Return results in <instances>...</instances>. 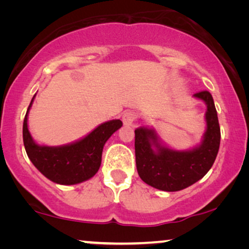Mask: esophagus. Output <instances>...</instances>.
Masks as SVG:
<instances>
[{
    "instance_id": "1",
    "label": "esophagus",
    "mask_w": 249,
    "mask_h": 249,
    "mask_svg": "<svg viewBox=\"0 0 249 249\" xmlns=\"http://www.w3.org/2000/svg\"><path fill=\"white\" fill-rule=\"evenodd\" d=\"M136 120H137V114L134 111H125L122 115V121L125 125H131Z\"/></svg>"
}]
</instances>
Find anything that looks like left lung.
<instances>
[{"instance_id":"8db88e82","label":"left lung","mask_w":249,"mask_h":249,"mask_svg":"<svg viewBox=\"0 0 249 249\" xmlns=\"http://www.w3.org/2000/svg\"><path fill=\"white\" fill-rule=\"evenodd\" d=\"M194 96L207 104V129L202 145L189 152H177L158 142L154 130H135V155L142 181L164 192H178L198 181L212 168L219 152L221 131L212 95L202 90ZM155 145L156 151L151 147Z\"/></svg>"}]
</instances>
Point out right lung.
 I'll return each instance as SVG.
<instances>
[{"instance_id": "obj_1", "label": "right lung", "mask_w": 249, "mask_h": 249, "mask_svg": "<svg viewBox=\"0 0 249 249\" xmlns=\"http://www.w3.org/2000/svg\"><path fill=\"white\" fill-rule=\"evenodd\" d=\"M33 100L27 110L22 127L23 145L33 164L47 179L60 185H74L95 176L101 166L104 144L114 131L121 128L122 122L120 120L105 122L87 137L71 145L60 147L39 146L33 141L27 125V115Z\"/></svg>"}]
</instances>
